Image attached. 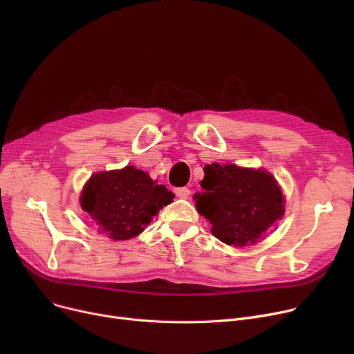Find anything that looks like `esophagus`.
<instances>
[{
	"instance_id": "34e87169",
	"label": "esophagus",
	"mask_w": 354,
	"mask_h": 354,
	"mask_svg": "<svg viewBox=\"0 0 354 354\" xmlns=\"http://www.w3.org/2000/svg\"><path fill=\"white\" fill-rule=\"evenodd\" d=\"M174 192H175V195L178 198H185V199H187L189 196V194H191V191L188 188H185V187L183 188H176Z\"/></svg>"
}]
</instances>
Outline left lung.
<instances>
[{"mask_svg": "<svg viewBox=\"0 0 354 354\" xmlns=\"http://www.w3.org/2000/svg\"><path fill=\"white\" fill-rule=\"evenodd\" d=\"M196 209L212 224V235L228 245L255 244L284 214V199L266 171L212 163L203 167Z\"/></svg>", "mask_w": 354, "mask_h": 354, "instance_id": "left-lung-1", "label": "left lung"}]
</instances>
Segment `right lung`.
Masks as SVG:
<instances>
[{
	"instance_id": "1",
	"label": "right lung",
	"mask_w": 354,
	"mask_h": 354,
	"mask_svg": "<svg viewBox=\"0 0 354 354\" xmlns=\"http://www.w3.org/2000/svg\"><path fill=\"white\" fill-rule=\"evenodd\" d=\"M172 199L174 194L165 185H156L142 169L126 166L122 171L93 175L80 202L100 231L123 241L140 234Z\"/></svg>"
}]
</instances>
